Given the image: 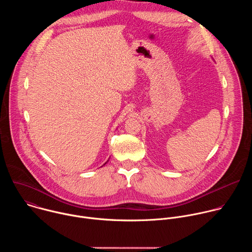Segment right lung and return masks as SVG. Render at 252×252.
Returning a JSON list of instances; mask_svg holds the SVG:
<instances>
[{"label":"right lung","instance_id":"1","mask_svg":"<svg viewBox=\"0 0 252 252\" xmlns=\"http://www.w3.org/2000/svg\"><path fill=\"white\" fill-rule=\"evenodd\" d=\"M105 163H106V162H105ZM105 163H104V164H105ZM104 164H103V165H104Z\"/></svg>","mask_w":252,"mask_h":252}]
</instances>
